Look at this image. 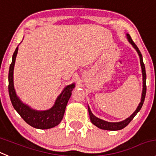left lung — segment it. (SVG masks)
Segmentation results:
<instances>
[{
	"label": "left lung",
	"mask_w": 156,
	"mask_h": 156,
	"mask_svg": "<svg viewBox=\"0 0 156 156\" xmlns=\"http://www.w3.org/2000/svg\"><path fill=\"white\" fill-rule=\"evenodd\" d=\"M126 38L128 40V41L129 42V44H131L133 47V48L136 50V52L139 54V59H140V64H141V68H142V97H141V101L139 103V106L136 108V109L135 110V112L130 115L129 117H128L126 119L122 120L121 122H107L105 121V120L101 119L98 118V117L95 116L93 114V112L90 110V106H88V111H89V115H90V121H91L93 125L96 126L98 128L104 130H110V131H116V130H120L122 129L125 128L130 122L133 120V119L136 116V114L139 112V110L142 108V105H143L144 100H145V97H146V67H145V65H144L143 60H142V56L141 52L139 51V48L137 47V46L135 44V43L133 42V40H132L131 37L129 36V34H126Z\"/></svg>",
	"instance_id": "8db88e82"
}]
</instances>
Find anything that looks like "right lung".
<instances>
[{
    "label": "right lung",
    "instance_id": "1",
    "mask_svg": "<svg viewBox=\"0 0 156 156\" xmlns=\"http://www.w3.org/2000/svg\"><path fill=\"white\" fill-rule=\"evenodd\" d=\"M18 47L16 48L12 57V62L10 66L8 74V91L10 101L14 109L19 113L21 118L34 128L40 129H47L57 126L63 119L66 105L72 94L75 83L66 86L60 95L57 96L54 104L47 110H37L20 100L16 93L14 85V69L15 64Z\"/></svg>",
    "mask_w": 156,
    "mask_h": 156
}]
</instances>
